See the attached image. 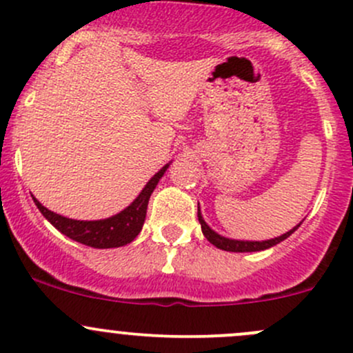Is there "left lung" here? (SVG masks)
Listing matches in <instances>:
<instances>
[{"label": "left lung", "mask_w": 353, "mask_h": 353, "mask_svg": "<svg viewBox=\"0 0 353 353\" xmlns=\"http://www.w3.org/2000/svg\"><path fill=\"white\" fill-rule=\"evenodd\" d=\"M197 217H199V223H201L202 232H203V236H205V238H207V241L212 243V245L216 246V248L224 250V252H236V253L261 252V250L272 248V246L279 245V243L284 241V239L289 238V236L292 234V232L301 226V223H299L296 228H292V230H290V231H287L285 234L279 236V238H274V239H267V241H239V239L224 238V236L217 234L216 231L210 230V228L207 226L205 221H203V217H202V214H201V207H199V209H197Z\"/></svg>", "instance_id": "8db88e82"}]
</instances>
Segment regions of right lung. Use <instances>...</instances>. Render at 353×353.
<instances>
[{
  "label": "right lung",
  "mask_w": 353,
  "mask_h": 353,
  "mask_svg": "<svg viewBox=\"0 0 353 353\" xmlns=\"http://www.w3.org/2000/svg\"><path fill=\"white\" fill-rule=\"evenodd\" d=\"M168 165L163 166L154 176L151 178L146 183V187L143 188L137 199L130 203L129 207L122 210V212L115 214V216L108 217V219H100V221H76L69 219V217L59 216V214L52 212L47 207H43L37 199H34L35 205L41 210L42 216L56 228L57 231H61L63 234H66L68 238L74 239V241L83 243L86 246H92V248H119V246L127 245V243L134 241L136 236L139 234L143 230L144 219H146V210H148V202L152 190L158 185L159 178L165 175V172L168 170Z\"/></svg>",
  "instance_id": "obj_1"
}]
</instances>
